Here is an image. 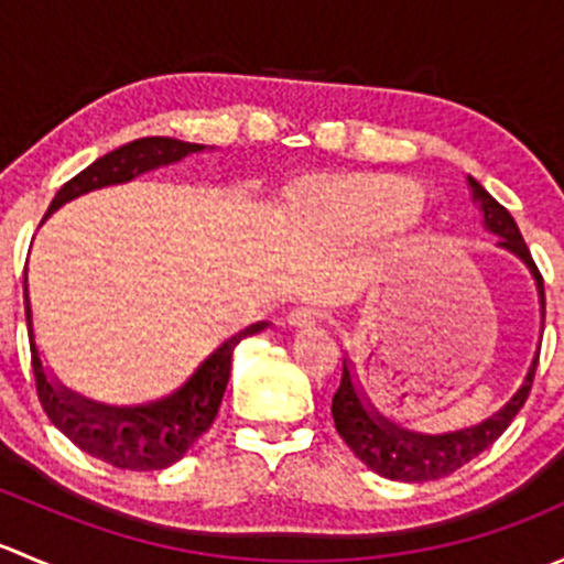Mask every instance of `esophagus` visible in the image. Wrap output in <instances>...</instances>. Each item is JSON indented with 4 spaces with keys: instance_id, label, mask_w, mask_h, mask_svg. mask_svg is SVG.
I'll return each mask as SVG.
<instances>
[{
    "instance_id": "obj_1",
    "label": "esophagus",
    "mask_w": 564,
    "mask_h": 564,
    "mask_svg": "<svg viewBox=\"0 0 564 564\" xmlns=\"http://www.w3.org/2000/svg\"><path fill=\"white\" fill-rule=\"evenodd\" d=\"M324 322V314L314 305H300V308H294L292 314H289V324L292 327H314V324H322Z\"/></svg>"
}]
</instances>
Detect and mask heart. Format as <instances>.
I'll return each mask as SVG.
<instances>
[{
  "mask_svg": "<svg viewBox=\"0 0 564 564\" xmlns=\"http://www.w3.org/2000/svg\"><path fill=\"white\" fill-rule=\"evenodd\" d=\"M420 187L390 174L351 176L308 187L294 209L316 235L338 242L373 240L401 229L417 209Z\"/></svg>",
  "mask_w": 564,
  "mask_h": 564,
  "instance_id": "b5f03b06",
  "label": "heart"
}]
</instances>
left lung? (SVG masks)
<instances>
[{
  "mask_svg": "<svg viewBox=\"0 0 564 564\" xmlns=\"http://www.w3.org/2000/svg\"><path fill=\"white\" fill-rule=\"evenodd\" d=\"M471 196L480 204L482 220H486V229H491L499 237V246L513 250L521 261L532 270L534 281H538L540 292V308H543L545 318V289H543V275H540L538 264L532 261L524 237H521L519 226H516L513 215L502 207L494 196H488L482 191L480 182H475L469 176ZM538 355H534L529 373L521 384V390L499 409L497 414L486 420V423L475 425V429L453 431V434L442 436H425V434H412L406 429H398L395 423L384 420L382 414L373 412L366 401L360 398L355 379H351L349 362H344V373H340V388L333 395V420L335 429H338L340 440L349 445V451L355 453L368 469H373L377 475L390 477V480H403V482H425V480H440V477L453 475L464 464H469L471 458L480 456L482 451L494 445L499 436L508 431V425L513 423L516 414L521 412V406L527 403L529 390H532L534 371H538Z\"/></svg>",
  "mask_w": 564,
  "mask_h": 564,
  "instance_id": "1",
  "label": "left lung"
}]
</instances>
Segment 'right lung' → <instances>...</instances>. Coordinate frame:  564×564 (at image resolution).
Wrapping results in <instances>:
<instances>
[{
    "instance_id": "1",
    "label": "right lung",
    "mask_w": 564,
    "mask_h": 564,
    "mask_svg": "<svg viewBox=\"0 0 564 564\" xmlns=\"http://www.w3.org/2000/svg\"><path fill=\"white\" fill-rule=\"evenodd\" d=\"M204 150L198 144H187V141L163 139V135H152V139L130 141V144L119 147V150L108 152L98 158L89 169L67 180L65 185L56 191L54 202H51L48 215L59 209L62 204L70 198L82 196V193L95 191V187L117 185V182H128L133 176L150 172V169L166 166V163L182 161L191 152ZM24 305H26V329H30V351H32V371H35V388L40 406L45 409L51 423L67 436L76 447L89 453L93 458L106 460V464L117 466V469L130 471H150V469H166L174 460H180L187 453V447L213 425L215 414H218L220 401H224L226 384H229L231 373V355L235 346L248 335L259 333L267 324H250L248 329L237 333L235 338L218 346L215 355L198 366V371L182 384L174 395L163 398V401L147 403V406H104V403H93L87 398H78L76 392L51 384L40 362L35 333H32V311H30V292H26L24 278Z\"/></svg>"
}]
</instances>
